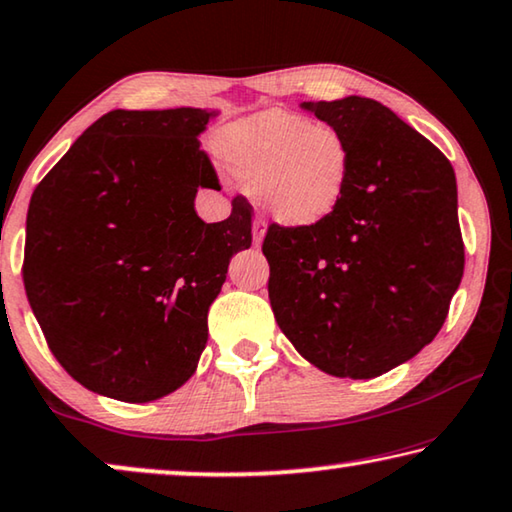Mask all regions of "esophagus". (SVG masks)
I'll return each mask as SVG.
<instances>
[{"instance_id":"1","label":"esophagus","mask_w":512,"mask_h":512,"mask_svg":"<svg viewBox=\"0 0 512 512\" xmlns=\"http://www.w3.org/2000/svg\"><path fill=\"white\" fill-rule=\"evenodd\" d=\"M263 219H254V226H251V238H254V247H258L263 240Z\"/></svg>"}]
</instances>
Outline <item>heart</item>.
<instances>
[{"mask_svg":"<svg viewBox=\"0 0 512 512\" xmlns=\"http://www.w3.org/2000/svg\"><path fill=\"white\" fill-rule=\"evenodd\" d=\"M224 150L265 210L286 226L330 217L351 182L353 154L342 133L281 110L233 127Z\"/></svg>","mask_w":512,"mask_h":512,"instance_id":"obj_1","label":"heart"}]
</instances>
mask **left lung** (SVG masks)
I'll return each instance as SVG.
<instances>
[{
  "mask_svg": "<svg viewBox=\"0 0 512 512\" xmlns=\"http://www.w3.org/2000/svg\"><path fill=\"white\" fill-rule=\"evenodd\" d=\"M351 145L342 203L311 226L270 224V305L302 358L374 379L411 360L448 316L464 274L455 170L365 96L302 103Z\"/></svg>",
  "mask_w": 512,
  "mask_h": 512,
  "instance_id": "obj_1",
  "label": "left lung"
}]
</instances>
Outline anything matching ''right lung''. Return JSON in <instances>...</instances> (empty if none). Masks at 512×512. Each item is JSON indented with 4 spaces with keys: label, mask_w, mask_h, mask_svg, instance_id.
Listing matches in <instances>:
<instances>
[{
    "label": "right lung",
    "mask_w": 512,
    "mask_h": 512,
    "mask_svg": "<svg viewBox=\"0 0 512 512\" xmlns=\"http://www.w3.org/2000/svg\"><path fill=\"white\" fill-rule=\"evenodd\" d=\"M201 108L110 110L36 184L22 281L59 365L87 390L152 402L194 374L228 261L251 247V205L205 224L221 189Z\"/></svg>",
    "instance_id": "obj_1"
}]
</instances>
